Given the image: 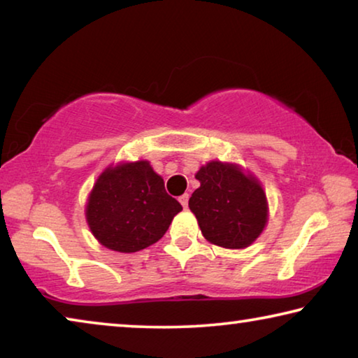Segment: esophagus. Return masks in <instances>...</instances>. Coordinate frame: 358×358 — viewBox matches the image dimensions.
Returning <instances> with one entry per match:
<instances>
[{
    "mask_svg": "<svg viewBox=\"0 0 358 358\" xmlns=\"http://www.w3.org/2000/svg\"><path fill=\"white\" fill-rule=\"evenodd\" d=\"M180 203L183 205V208H187V201H189V194H183V196L178 197Z\"/></svg>",
    "mask_w": 358,
    "mask_h": 358,
    "instance_id": "esophagus-1",
    "label": "esophagus"
}]
</instances>
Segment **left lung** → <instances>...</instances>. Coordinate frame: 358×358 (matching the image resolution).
Here are the masks:
<instances>
[{"instance_id":"8db88e82","label":"left lung","mask_w":358,"mask_h":358,"mask_svg":"<svg viewBox=\"0 0 358 358\" xmlns=\"http://www.w3.org/2000/svg\"><path fill=\"white\" fill-rule=\"evenodd\" d=\"M201 187L192 192L189 208L203 237L230 250L250 246L266 224V197L259 181L237 166L211 161L197 172Z\"/></svg>"}]
</instances>
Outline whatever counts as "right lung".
<instances>
[{
	"label": "right lung",
	"mask_w": 358,
	"mask_h": 358,
	"mask_svg": "<svg viewBox=\"0 0 358 358\" xmlns=\"http://www.w3.org/2000/svg\"><path fill=\"white\" fill-rule=\"evenodd\" d=\"M181 208L148 161L126 162L108 167L96 181L87 221L108 250L137 252L162 238Z\"/></svg>",
	"instance_id": "obj_1"
}]
</instances>
